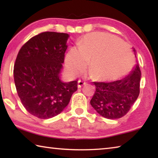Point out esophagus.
<instances>
[{"label": "esophagus", "instance_id": "obj_1", "mask_svg": "<svg viewBox=\"0 0 158 158\" xmlns=\"http://www.w3.org/2000/svg\"><path fill=\"white\" fill-rule=\"evenodd\" d=\"M84 84H85V82L81 81V80L78 81V88H81Z\"/></svg>", "mask_w": 158, "mask_h": 158}]
</instances>
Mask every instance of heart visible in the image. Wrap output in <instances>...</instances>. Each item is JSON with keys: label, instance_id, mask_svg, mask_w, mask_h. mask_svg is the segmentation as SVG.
I'll use <instances>...</instances> for the list:
<instances>
[{"label": "heart", "instance_id": "b5f03b06", "mask_svg": "<svg viewBox=\"0 0 158 158\" xmlns=\"http://www.w3.org/2000/svg\"><path fill=\"white\" fill-rule=\"evenodd\" d=\"M134 59L127 46L111 35L95 33L84 37L79 47H73L65 57V66L70 76H77L89 62L88 70L98 80H116L132 69Z\"/></svg>", "mask_w": 158, "mask_h": 158}]
</instances>
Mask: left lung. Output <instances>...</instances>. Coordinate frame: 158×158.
<instances>
[{
  "label": "left lung",
  "mask_w": 158,
  "mask_h": 158,
  "mask_svg": "<svg viewBox=\"0 0 158 158\" xmlns=\"http://www.w3.org/2000/svg\"><path fill=\"white\" fill-rule=\"evenodd\" d=\"M136 56V50L133 48ZM141 70L139 64L125 78L112 82H94L90 105L102 116L117 119L125 116L139 95Z\"/></svg>",
  "instance_id": "obj_1"
}]
</instances>
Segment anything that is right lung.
I'll return each mask as SVG.
<instances>
[{
    "instance_id": "right-lung-1",
    "label": "right lung",
    "mask_w": 158,
    "mask_h": 158,
    "mask_svg": "<svg viewBox=\"0 0 158 158\" xmlns=\"http://www.w3.org/2000/svg\"><path fill=\"white\" fill-rule=\"evenodd\" d=\"M68 33L44 32L21 48L14 67L16 89L21 103L33 116L47 119L68 106L77 90V80H61Z\"/></svg>"
}]
</instances>
